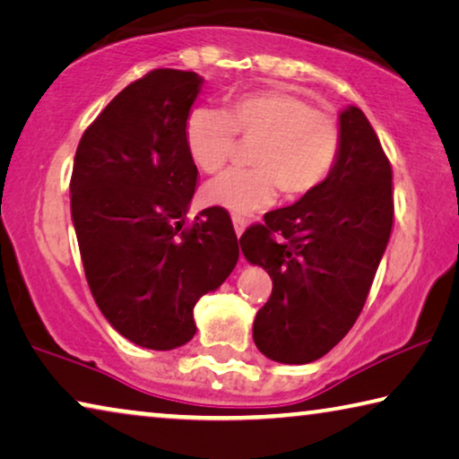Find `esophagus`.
Returning a JSON list of instances; mask_svg holds the SVG:
<instances>
[{"mask_svg": "<svg viewBox=\"0 0 459 459\" xmlns=\"http://www.w3.org/2000/svg\"><path fill=\"white\" fill-rule=\"evenodd\" d=\"M232 227H235L237 237H241L243 232H245V229H247V221H245V218H241V216H232Z\"/></svg>", "mask_w": 459, "mask_h": 459, "instance_id": "obj_1", "label": "esophagus"}]
</instances>
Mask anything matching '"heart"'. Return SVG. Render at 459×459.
Segmentation results:
<instances>
[{
  "label": "heart",
  "mask_w": 459,
  "mask_h": 459,
  "mask_svg": "<svg viewBox=\"0 0 459 459\" xmlns=\"http://www.w3.org/2000/svg\"><path fill=\"white\" fill-rule=\"evenodd\" d=\"M237 136L253 143V169L224 173L202 190L204 204L230 214L257 212L272 204L275 190L288 200L315 192L333 171L341 144L334 118L288 87L237 93L222 112L198 108L186 120L187 155L210 176L235 155Z\"/></svg>",
  "instance_id": "heart-1"
}]
</instances>
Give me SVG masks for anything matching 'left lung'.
<instances>
[{
  "mask_svg": "<svg viewBox=\"0 0 459 459\" xmlns=\"http://www.w3.org/2000/svg\"><path fill=\"white\" fill-rule=\"evenodd\" d=\"M339 155L315 192L273 210L241 237L247 261L273 281L253 323L265 358L310 363L358 321L386 251L394 198L392 167L359 108L339 116Z\"/></svg>",
  "mask_w": 459,
  "mask_h": 459,
  "instance_id": "left-lung-1",
  "label": "left lung"
}]
</instances>
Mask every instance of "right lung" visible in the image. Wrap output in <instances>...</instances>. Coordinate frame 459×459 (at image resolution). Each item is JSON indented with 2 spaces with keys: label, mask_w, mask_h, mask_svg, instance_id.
Returning <instances> with one entry per match:
<instances>
[{
  "label": "right lung",
  "mask_w": 459,
  "mask_h": 459,
  "mask_svg": "<svg viewBox=\"0 0 459 459\" xmlns=\"http://www.w3.org/2000/svg\"><path fill=\"white\" fill-rule=\"evenodd\" d=\"M204 79L155 69L85 128L71 176V218L93 300L122 337L167 351L195 334L194 307L229 278L238 241L206 208L186 227L198 167L184 128Z\"/></svg>",
  "instance_id": "add662e5"
}]
</instances>
